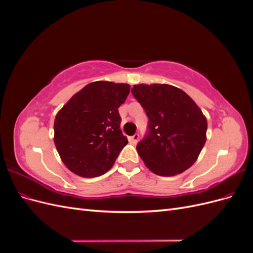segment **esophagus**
I'll use <instances>...</instances> for the list:
<instances>
[{
	"label": "esophagus",
	"mask_w": 253,
	"mask_h": 253,
	"mask_svg": "<svg viewBox=\"0 0 253 253\" xmlns=\"http://www.w3.org/2000/svg\"><path fill=\"white\" fill-rule=\"evenodd\" d=\"M138 140H139V135L138 134H135L134 136L128 137V141L131 142L132 144H136L137 142H138Z\"/></svg>",
	"instance_id": "obj_1"
}]
</instances>
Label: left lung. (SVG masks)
I'll return each mask as SVG.
<instances>
[{
  "mask_svg": "<svg viewBox=\"0 0 253 253\" xmlns=\"http://www.w3.org/2000/svg\"><path fill=\"white\" fill-rule=\"evenodd\" d=\"M133 96L149 117V135L137 144L145 167L160 176L185 172L207 140V119L182 89L170 84H135Z\"/></svg>",
  "mask_w": 253,
  "mask_h": 253,
  "instance_id": "1",
  "label": "left lung"
}]
</instances>
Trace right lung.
<instances>
[{"label":"right lung","mask_w":253,"mask_h":253,"mask_svg":"<svg viewBox=\"0 0 253 253\" xmlns=\"http://www.w3.org/2000/svg\"><path fill=\"white\" fill-rule=\"evenodd\" d=\"M129 84L88 83L61 109L53 124V141L65 167L81 177L108 172L127 143L122 135L118 108L129 94Z\"/></svg>","instance_id":"add662e5"}]
</instances>
